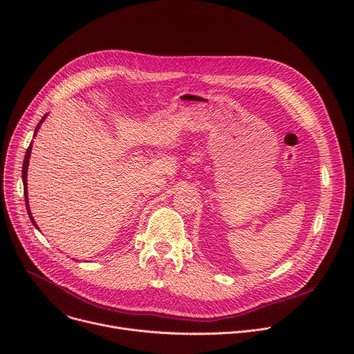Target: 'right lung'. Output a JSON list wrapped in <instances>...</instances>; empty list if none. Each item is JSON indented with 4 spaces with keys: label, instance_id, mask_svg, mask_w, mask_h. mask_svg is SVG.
Returning a JSON list of instances; mask_svg holds the SVG:
<instances>
[{
    "label": "right lung",
    "instance_id": "add662e5",
    "mask_svg": "<svg viewBox=\"0 0 354 354\" xmlns=\"http://www.w3.org/2000/svg\"><path fill=\"white\" fill-rule=\"evenodd\" d=\"M47 115L48 113H46L43 118H41V120L37 123V126H36V129H35V134H33V137L36 136V133L39 131V129H40V126H41V123L44 122V119L47 118ZM30 153H32V142L29 144V147H28V149H26V154H25V160H24V165H22V182H24V194H25V203H26V210H28V214H29V218H30V221H32V224L39 230V227H37V224L35 223V220H33V216H32V213H30V209H29V200H28V167H29V158H30Z\"/></svg>",
    "mask_w": 354,
    "mask_h": 354
}]
</instances>
